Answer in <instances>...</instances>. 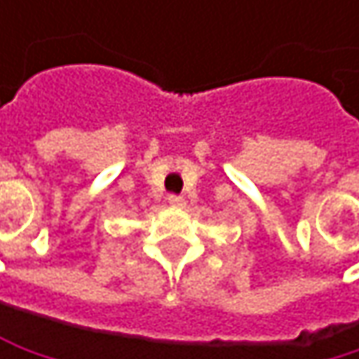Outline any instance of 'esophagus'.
<instances>
[{
    "mask_svg": "<svg viewBox=\"0 0 359 359\" xmlns=\"http://www.w3.org/2000/svg\"><path fill=\"white\" fill-rule=\"evenodd\" d=\"M168 203H170V205H182L184 199H182L180 195H168Z\"/></svg>",
    "mask_w": 359,
    "mask_h": 359,
    "instance_id": "obj_1",
    "label": "esophagus"
}]
</instances>
